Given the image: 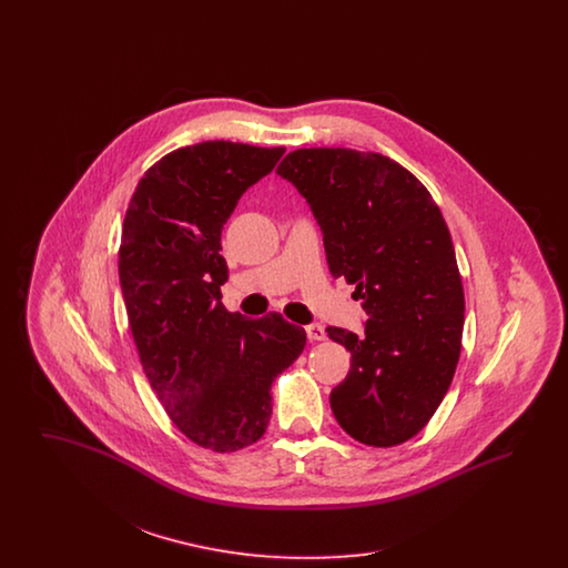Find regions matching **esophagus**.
<instances>
[{
    "mask_svg": "<svg viewBox=\"0 0 568 568\" xmlns=\"http://www.w3.org/2000/svg\"><path fill=\"white\" fill-rule=\"evenodd\" d=\"M306 336H308V341H311V343H315V341H325L324 325H306Z\"/></svg>",
    "mask_w": 568,
    "mask_h": 568,
    "instance_id": "esophagus-1",
    "label": "esophagus"
}]
</instances>
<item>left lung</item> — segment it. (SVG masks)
Returning <instances> with one entry per match:
<instances>
[{
    "label": "left lung",
    "instance_id": "left-lung-1",
    "mask_svg": "<svg viewBox=\"0 0 568 568\" xmlns=\"http://www.w3.org/2000/svg\"><path fill=\"white\" fill-rule=\"evenodd\" d=\"M276 174L308 202L334 278L355 285L364 334L327 327L352 353L329 394L345 433L394 447L419 433L458 366L464 290L440 209L400 163L353 149H297Z\"/></svg>",
    "mask_w": 568,
    "mask_h": 568
}]
</instances>
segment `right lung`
Segmentation results:
<instances>
[{
  "label": "right lung",
  "mask_w": 568,
  "mask_h": 568,
  "mask_svg": "<svg viewBox=\"0 0 568 568\" xmlns=\"http://www.w3.org/2000/svg\"><path fill=\"white\" fill-rule=\"evenodd\" d=\"M283 153L230 140L176 149L144 172L123 221L119 281L142 371L174 426L216 454L264 436L272 381L306 345L278 313L246 320L221 304V230Z\"/></svg>",
  "instance_id": "obj_1"
}]
</instances>
